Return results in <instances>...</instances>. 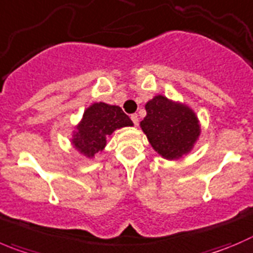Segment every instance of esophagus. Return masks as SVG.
<instances>
[{
    "label": "esophagus",
    "instance_id": "34e87169",
    "mask_svg": "<svg viewBox=\"0 0 253 253\" xmlns=\"http://www.w3.org/2000/svg\"><path fill=\"white\" fill-rule=\"evenodd\" d=\"M130 119L133 120V123H134V125H138L139 124V118H138V114H131L130 115Z\"/></svg>",
    "mask_w": 253,
    "mask_h": 253
}]
</instances>
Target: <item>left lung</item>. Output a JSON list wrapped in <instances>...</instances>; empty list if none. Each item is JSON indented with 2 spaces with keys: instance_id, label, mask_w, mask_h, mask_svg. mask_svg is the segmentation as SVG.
<instances>
[{
  "instance_id": "obj_1",
  "label": "left lung",
  "mask_w": 253,
  "mask_h": 253,
  "mask_svg": "<svg viewBox=\"0 0 253 253\" xmlns=\"http://www.w3.org/2000/svg\"><path fill=\"white\" fill-rule=\"evenodd\" d=\"M145 109L140 128L159 155L179 160L192 150L201 126L191 108L159 94L146 103Z\"/></svg>"
}]
</instances>
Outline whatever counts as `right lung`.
<instances>
[{"instance_id":"add662e5","label":"right lung","mask_w":253,"mask_h":253,"mask_svg":"<svg viewBox=\"0 0 253 253\" xmlns=\"http://www.w3.org/2000/svg\"><path fill=\"white\" fill-rule=\"evenodd\" d=\"M133 125L130 118L118 105L94 103L84 110L83 118L73 131L72 145L84 156L92 159L104 150L107 138L113 131Z\"/></svg>"}]
</instances>
